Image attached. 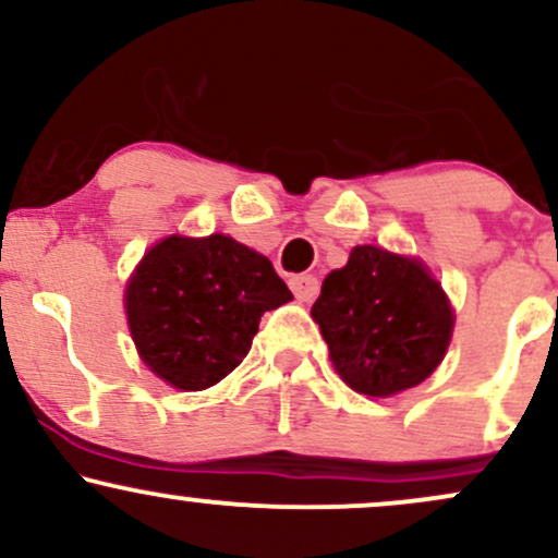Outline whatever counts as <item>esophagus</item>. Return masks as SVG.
<instances>
[{"instance_id": "1", "label": "esophagus", "mask_w": 558, "mask_h": 558, "mask_svg": "<svg viewBox=\"0 0 558 558\" xmlns=\"http://www.w3.org/2000/svg\"><path fill=\"white\" fill-rule=\"evenodd\" d=\"M291 291L299 301H312L319 293V283L315 275H293Z\"/></svg>"}]
</instances>
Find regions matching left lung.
Here are the masks:
<instances>
[{"instance_id": "obj_1", "label": "left lung", "mask_w": 558, "mask_h": 558, "mask_svg": "<svg viewBox=\"0 0 558 558\" xmlns=\"http://www.w3.org/2000/svg\"><path fill=\"white\" fill-rule=\"evenodd\" d=\"M312 317L338 375L356 393L393 396L420 386L444 360L453 312L420 262L356 246L325 278Z\"/></svg>"}]
</instances>
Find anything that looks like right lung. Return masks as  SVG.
<instances>
[{"label":"right lung","instance_id":"1","mask_svg":"<svg viewBox=\"0 0 558 558\" xmlns=\"http://www.w3.org/2000/svg\"><path fill=\"white\" fill-rule=\"evenodd\" d=\"M272 262L230 235L159 241L125 291L146 367L172 388L204 390L243 362L265 312L291 301Z\"/></svg>","mask_w":558,"mask_h":558}]
</instances>
